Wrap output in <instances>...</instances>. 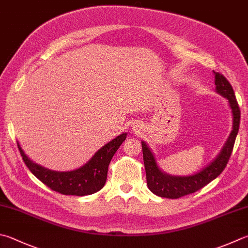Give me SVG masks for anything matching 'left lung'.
<instances>
[{"mask_svg": "<svg viewBox=\"0 0 248 248\" xmlns=\"http://www.w3.org/2000/svg\"><path fill=\"white\" fill-rule=\"evenodd\" d=\"M215 85L219 95L227 98L232 110L233 126L230 136L217 157L202 170L191 176H171L165 174L158 168L155 157L147 143L141 141L144 170L147 175V185L151 192L161 198L178 199L202 189L225 170L234 146L236 135L239 133L241 111L234 95V91L227 78L221 73L215 72Z\"/></svg>", "mask_w": 248, "mask_h": 248, "instance_id": "8db88e82", "label": "left lung"}]
</instances>
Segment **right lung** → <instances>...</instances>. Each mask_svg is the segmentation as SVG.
Returning <instances> with one entry per match:
<instances>
[{"mask_svg":"<svg viewBox=\"0 0 248 248\" xmlns=\"http://www.w3.org/2000/svg\"><path fill=\"white\" fill-rule=\"evenodd\" d=\"M125 139L126 133L121 134L99 149L85 165L71 171H55L37 165L26 155L20 144H17L25 164L40 181L58 193L83 197L104 188L111 158Z\"/></svg>","mask_w":248,"mask_h":248,"instance_id":"obj_1","label":"right lung"}]
</instances>
